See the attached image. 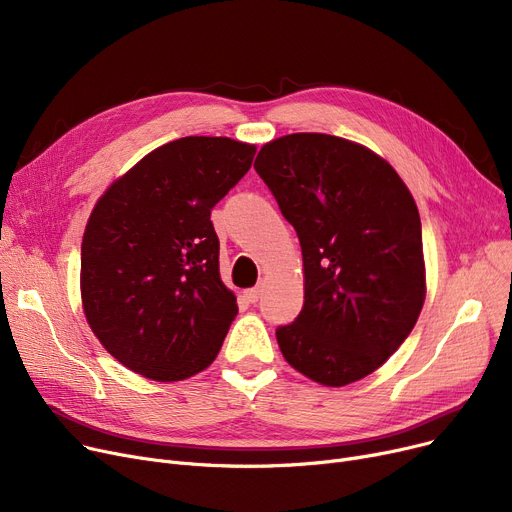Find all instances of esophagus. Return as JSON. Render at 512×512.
Wrapping results in <instances>:
<instances>
[{"label":"esophagus","mask_w":512,"mask_h":512,"mask_svg":"<svg viewBox=\"0 0 512 512\" xmlns=\"http://www.w3.org/2000/svg\"><path fill=\"white\" fill-rule=\"evenodd\" d=\"M261 292H263V286H255V288H249L245 292V297L251 301V303H257L261 299Z\"/></svg>","instance_id":"obj_1"}]
</instances>
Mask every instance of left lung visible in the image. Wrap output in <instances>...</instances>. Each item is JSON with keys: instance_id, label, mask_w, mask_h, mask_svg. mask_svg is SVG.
Segmentation results:
<instances>
[{"instance_id": "obj_1", "label": "left lung", "mask_w": 512, "mask_h": 512, "mask_svg": "<svg viewBox=\"0 0 512 512\" xmlns=\"http://www.w3.org/2000/svg\"><path fill=\"white\" fill-rule=\"evenodd\" d=\"M255 170L303 251V309L276 330L284 359L321 386L363 380L398 351L423 309L411 191L382 155L321 132L265 143Z\"/></svg>"}]
</instances>
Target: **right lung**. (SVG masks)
Segmentation results:
<instances>
[{
	"mask_svg": "<svg viewBox=\"0 0 512 512\" xmlns=\"http://www.w3.org/2000/svg\"><path fill=\"white\" fill-rule=\"evenodd\" d=\"M255 151L228 137L176 139L107 186L89 215L83 311L105 351L143 378L180 382L220 353L238 305L209 218Z\"/></svg>",
	"mask_w": 512,
	"mask_h": 512,
	"instance_id": "obj_1",
	"label": "right lung"
}]
</instances>
